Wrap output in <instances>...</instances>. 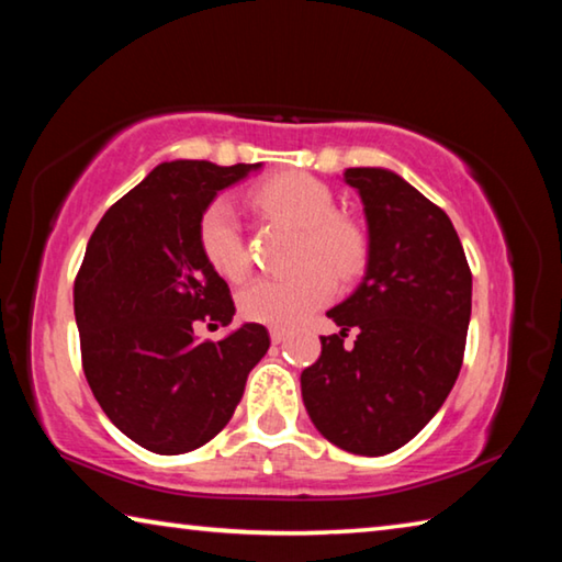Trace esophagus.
I'll list each match as a JSON object with an SVG mask.
<instances>
[{
  "instance_id": "esophagus-1",
  "label": "esophagus",
  "mask_w": 562,
  "mask_h": 562,
  "mask_svg": "<svg viewBox=\"0 0 562 562\" xmlns=\"http://www.w3.org/2000/svg\"><path fill=\"white\" fill-rule=\"evenodd\" d=\"M270 339H272V345H282V341L288 339V331L280 329V327H272L270 329Z\"/></svg>"
}]
</instances>
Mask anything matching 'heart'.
I'll use <instances>...</instances> for the list:
<instances>
[{"label": "heart", "instance_id": "heart-1", "mask_svg": "<svg viewBox=\"0 0 562 562\" xmlns=\"http://www.w3.org/2000/svg\"><path fill=\"white\" fill-rule=\"evenodd\" d=\"M252 201L302 231L297 265L288 280L258 278L237 292V310L250 322L292 327L322 307L335 292V279L351 280L364 268L367 243L355 223L335 215V195L304 173H282L252 188ZM198 240L205 260L227 280L245 278L250 260L240 235L235 205L215 198L201 215Z\"/></svg>", "mask_w": 562, "mask_h": 562}]
</instances>
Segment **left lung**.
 <instances>
[{
  "label": "left lung",
  "instance_id": "8db88e82",
  "mask_svg": "<svg viewBox=\"0 0 562 562\" xmlns=\"http://www.w3.org/2000/svg\"><path fill=\"white\" fill-rule=\"evenodd\" d=\"M364 203L367 274L331 307L339 335L300 376L312 424L339 449L384 456L431 422L463 364L471 270L439 205L386 168H347ZM349 328L356 347L344 349Z\"/></svg>",
  "mask_w": 562,
  "mask_h": 562
}]
</instances>
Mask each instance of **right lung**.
I'll use <instances>...</instances> for the list:
<instances>
[{
  "label": "right lung",
  "mask_w": 562,
  "mask_h": 562,
  "mask_svg": "<svg viewBox=\"0 0 562 562\" xmlns=\"http://www.w3.org/2000/svg\"><path fill=\"white\" fill-rule=\"evenodd\" d=\"M260 164L173 160L113 203L74 282L81 364L113 426L164 456L201 449L231 422L270 335L247 322L198 341V322L227 327L235 304L205 260L201 215Z\"/></svg>",
  "instance_id": "obj_1"
}]
</instances>
